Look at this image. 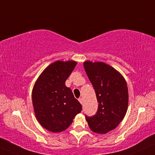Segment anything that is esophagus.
I'll list each match as a JSON object with an SVG mask.
<instances>
[{"label": "esophagus", "instance_id": "34e87169", "mask_svg": "<svg viewBox=\"0 0 155 155\" xmlns=\"http://www.w3.org/2000/svg\"><path fill=\"white\" fill-rule=\"evenodd\" d=\"M79 101L82 104H83V99H82V98H79Z\"/></svg>", "mask_w": 155, "mask_h": 155}]
</instances>
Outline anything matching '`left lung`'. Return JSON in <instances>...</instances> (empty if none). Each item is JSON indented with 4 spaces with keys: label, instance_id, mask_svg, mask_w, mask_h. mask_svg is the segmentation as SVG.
Instances as JSON below:
<instances>
[{
    "label": "left lung",
    "instance_id": "obj_1",
    "mask_svg": "<svg viewBox=\"0 0 155 155\" xmlns=\"http://www.w3.org/2000/svg\"><path fill=\"white\" fill-rule=\"evenodd\" d=\"M84 67L99 102L96 114L85 116L86 119L91 131L106 134L116 128L126 114L129 101L127 82L119 71L104 62L87 61Z\"/></svg>",
    "mask_w": 155,
    "mask_h": 155
}]
</instances>
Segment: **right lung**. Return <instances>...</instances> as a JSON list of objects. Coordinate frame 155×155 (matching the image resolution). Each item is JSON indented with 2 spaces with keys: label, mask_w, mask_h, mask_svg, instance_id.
<instances>
[{
  "label": "right lung",
  "mask_w": 155,
  "mask_h": 155,
  "mask_svg": "<svg viewBox=\"0 0 155 155\" xmlns=\"http://www.w3.org/2000/svg\"><path fill=\"white\" fill-rule=\"evenodd\" d=\"M76 64L74 61L54 62L41 74L33 88L36 117L40 124L50 132L66 130L82 109L71 89L65 85Z\"/></svg>",
  "instance_id": "right-lung-1"
}]
</instances>
